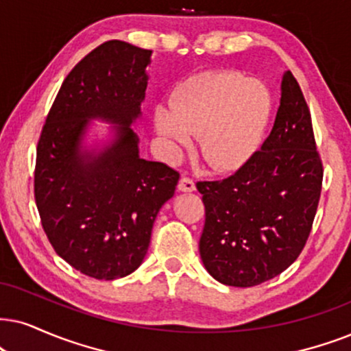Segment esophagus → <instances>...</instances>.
<instances>
[{
  "instance_id": "1",
  "label": "esophagus",
  "mask_w": 351,
  "mask_h": 351,
  "mask_svg": "<svg viewBox=\"0 0 351 351\" xmlns=\"http://www.w3.org/2000/svg\"><path fill=\"white\" fill-rule=\"evenodd\" d=\"M178 189L183 191V193H193V191L196 189V183H194V180L189 178V176H183L178 183Z\"/></svg>"
}]
</instances>
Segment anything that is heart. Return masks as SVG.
Listing matches in <instances>:
<instances>
[{
  "mask_svg": "<svg viewBox=\"0 0 351 351\" xmlns=\"http://www.w3.org/2000/svg\"><path fill=\"white\" fill-rule=\"evenodd\" d=\"M274 113V97L263 81L238 71H206L186 79L170 97V112L155 110V126L173 147L201 136L210 167L241 168L257 152Z\"/></svg>",
  "mask_w": 351,
  "mask_h": 351,
  "instance_id": "1",
  "label": "heart"
}]
</instances>
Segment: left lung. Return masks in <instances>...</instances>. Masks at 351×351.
I'll use <instances>...</instances> for the list:
<instances>
[{
    "label": "left lung",
    "instance_id": "8db88e82",
    "mask_svg": "<svg viewBox=\"0 0 351 351\" xmlns=\"http://www.w3.org/2000/svg\"><path fill=\"white\" fill-rule=\"evenodd\" d=\"M311 113L287 71L272 131L225 180L199 181L206 223L199 252L223 285L254 287L295 263L311 233L322 189Z\"/></svg>",
    "mask_w": 351,
    "mask_h": 351
}]
</instances>
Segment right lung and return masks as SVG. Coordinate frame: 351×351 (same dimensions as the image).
Masks as SVG:
<instances>
[{"label":"right lung","mask_w":351,"mask_h":351,"mask_svg":"<svg viewBox=\"0 0 351 351\" xmlns=\"http://www.w3.org/2000/svg\"><path fill=\"white\" fill-rule=\"evenodd\" d=\"M150 50L108 40L61 84L37 144L34 194L56 254L99 280L143 264L155 217L175 194L180 173L139 157L130 124L141 114ZM90 117L119 123L117 141L95 158L80 154Z\"/></svg>","instance_id":"1"}]
</instances>
